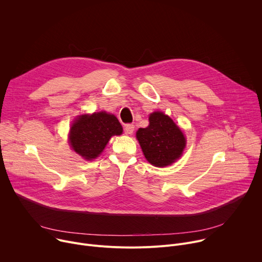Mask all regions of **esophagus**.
<instances>
[{
    "label": "esophagus",
    "mask_w": 262,
    "mask_h": 262,
    "mask_svg": "<svg viewBox=\"0 0 262 262\" xmlns=\"http://www.w3.org/2000/svg\"><path fill=\"white\" fill-rule=\"evenodd\" d=\"M134 129H135V126L133 124H126L124 126V130H125V134L127 135H132L134 133Z\"/></svg>",
    "instance_id": "obj_1"
}]
</instances>
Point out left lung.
<instances>
[{
  "mask_svg": "<svg viewBox=\"0 0 262 262\" xmlns=\"http://www.w3.org/2000/svg\"><path fill=\"white\" fill-rule=\"evenodd\" d=\"M137 139L146 160L156 167L174 163L182 155L185 138L174 121L162 112L149 116V125L139 128Z\"/></svg>",
  "mask_w": 262,
  "mask_h": 262,
  "instance_id": "obj_1",
  "label": "left lung"
}]
</instances>
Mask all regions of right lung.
Wrapping results in <instances>:
<instances>
[{
	"mask_svg": "<svg viewBox=\"0 0 262 262\" xmlns=\"http://www.w3.org/2000/svg\"><path fill=\"white\" fill-rule=\"evenodd\" d=\"M122 134L118 119L105 112L82 115L70 128L69 143L77 154L86 160L97 158L112 136Z\"/></svg>",
	"mask_w": 262,
	"mask_h": 262,
	"instance_id": "1",
	"label": "right lung"
}]
</instances>
